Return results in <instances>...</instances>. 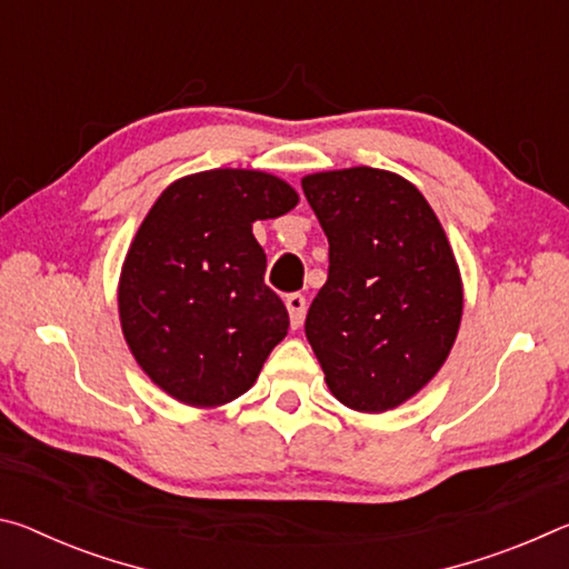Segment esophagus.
Returning <instances> with one entry per match:
<instances>
[{"instance_id": "34e87169", "label": "esophagus", "mask_w": 569, "mask_h": 569, "mask_svg": "<svg viewBox=\"0 0 569 569\" xmlns=\"http://www.w3.org/2000/svg\"><path fill=\"white\" fill-rule=\"evenodd\" d=\"M286 308H288V316H291V326L298 329L306 319V296L303 293L286 296Z\"/></svg>"}]
</instances>
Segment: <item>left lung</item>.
Masks as SVG:
<instances>
[{"label": "left lung", "instance_id": "8db88e82", "mask_svg": "<svg viewBox=\"0 0 569 569\" xmlns=\"http://www.w3.org/2000/svg\"><path fill=\"white\" fill-rule=\"evenodd\" d=\"M301 186L329 238L306 339L346 407H399L439 371L459 331L461 281L445 228L387 170L316 172Z\"/></svg>", "mask_w": 569, "mask_h": 569}]
</instances>
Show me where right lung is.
Instances as JSON below:
<instances>
[{"mask_svg": "<svg viewBox=\"0 0 569 569\" xmlns=\"http://www.w3.org/2000/svg\"><path fill=\"white\" fill-rule=\"evenodd\" d=\"M296 203V190L266 172L206 170L150 208L122 266L120 321L142 371L170 397L218 407L253 387L288 331L253 223Z\"/></svg>", "mask_w": 569, "mask_h": 569, "instance_id": "1", "label": "right lung"}]
</instances>
